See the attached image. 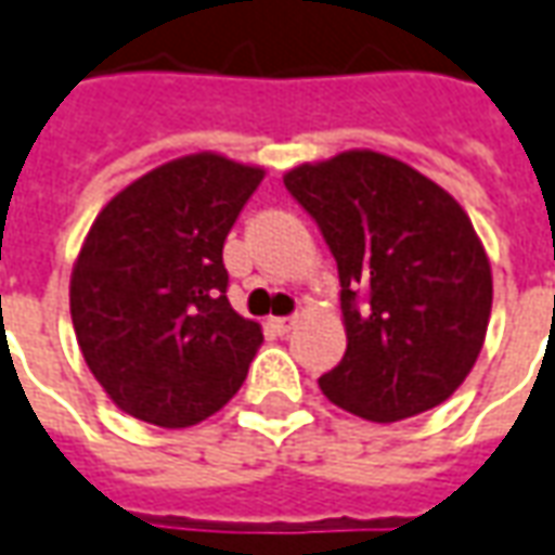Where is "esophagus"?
<instances>
[{"label": "esophagus", "mask_w": 555, "mask_h": 555, "mask_svg": "<svg viewBox=\"0 0 555 555\" xmlns=\"http://www.w3.org/2000/svg\"><path fill=\"white\" fill-rule=\"evenodd\" d=\"M269 326L284 335V332H289V328L296 326V317H269Z\"/></svg>", "instance_id": "34e87169"}]
</instances>
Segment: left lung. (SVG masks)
Returning a JSON list of instances; mask_svg holds the SVG:
<instances>
[{"label":"left lung","instance_id":"8db88e82","mask_svg":"<svg viewBox=\"0 0 555 555\" xmlns=\"http://www.w3.org/2000/svg\"><path fill=\"white\" fill-rule=\"evenodd\" d=\"M284 183L341 278L347 350L320 377L323 396L372 423L438 408L475 369L492 311V269L468 214L377 151L301 163Z\"/></svg>","mask_w":555,"mask_h":555}]
</instances>
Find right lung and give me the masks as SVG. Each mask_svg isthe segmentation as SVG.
<instances>
[{
	"instance_id": "add662e5",
	"label": "right lung",
	"mask_w": 555,
	"mask_h": 555,
	"mask_svg": "<svg viewBox=\"0 0 555 555\" xmlns=\"http://www.w3.org/2000/svg\"><path fill=\"white\" fill-rule=\"evenodd\" d=\"M262 178L202 151L141 175L93 220L68 308L83 362L124 414L186 429L244 384L262 326L229 305L223 241Z\"/></svg>"
}]
</instances>
